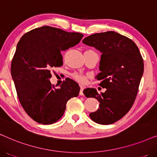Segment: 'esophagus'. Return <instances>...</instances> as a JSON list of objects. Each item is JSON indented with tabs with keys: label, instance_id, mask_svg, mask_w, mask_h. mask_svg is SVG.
Here are the masks:
<instances>
[{
	"label": "esophagus",
	"instance_id": "1",
	"mask_svg": "<svg viewBox=\"0 0 157 157\" xmlns=\"http://www.w3.org/2000/svg\"><path fill=\"white\" fill-rule=\"evenodd\" d=\"M80 88H81V90H80V92H79V95L83 96V89H84V87H83V86H80Z\"/></svg>",
	"mask_w": 157,
	"mask_h": 157
}]
</instances>
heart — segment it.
<instances>
[{
    "label": "heart",
    "instance_id": "heart-1",
    "mask_svg": "<svg viewBox=\"0 0 157 157\" xmlns=\"http://www.w3.org/2000/svg\"><path fill=\"white\" fill-rule=\"evenodd\" d=\"M73 77H74L77 81H78V82L81 83H85L86 82V77L83 76V75L79 74H74L73 75Z\"/></svg>",
    "mask_w": 157,
    "mask_h": 157
}]
</instances>
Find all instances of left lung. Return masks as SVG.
<instances>
[{"instance_id":"left-lung-1","label":"left lung","mask_w":157,"mask_h":157,"mask_svg":"<svg viewBox=\"0 0 157 157\" xmlns=\"http://www.w3.org/2000/svg\"><path fill=\"white\" fill-rule=\"evenodd\" d=\"M101 53L100 73L96 78L104 93L88 88L86 97L99 101V107L89 117L96 123L108 125L125 116L132 108L144 73V61L138 47L132 40L114 31L95 33L82 40Z\"/></svg>"}]
</instances>
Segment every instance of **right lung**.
Returning <instances> with one entry per match:
<instances>
[{
  "instance_id": "right-lung-1",
  "label": "right lung",
  "mask_w": 157,
  "mask_h": 157,
  "mask_svg": "<svg viewBox=\"0 0 157 157\" xmlns=\"http://www.w3.org/2000/svg\"><path fill=\"white\" fill-rule=\"evenodd\" d=\"M83 36L51 26L25 33L16 46L11 76L18 99L34 121L51 124L61 119L71 98L78 96L80 87L69 79L56 89L52 86L51 69L63 65L61 51L78 44Z\"/></svg>"
}]
</instances>
